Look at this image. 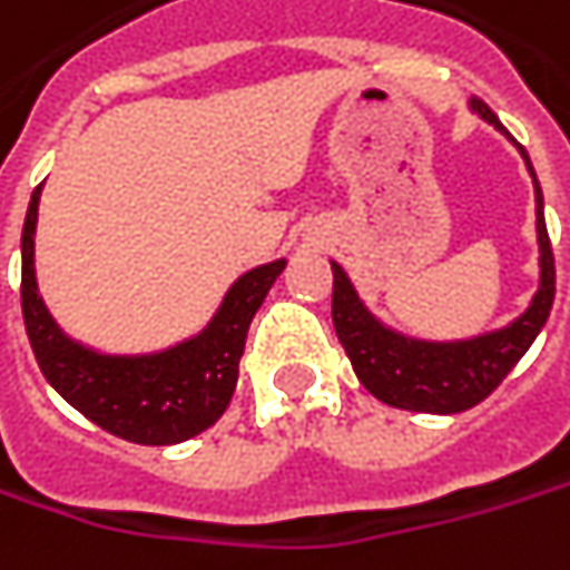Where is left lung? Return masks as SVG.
<instances>
[{"instance_id": "8db88e82", "label": "left lung", "mask_w": 570, "mask_h": 570, "mask_svg": "<svg viewBox=\"0 0 570 570\" xmlns=\"http://www.w3.org/2000/svg\"><path fill=\"white\" fill-rule=\"evenodd\" d=\"M471 108L503 130L498 115L481 99H471ZM527 159V150L520 147ZM532 173V166H529ZM535 183V173H532ZM535 230H539V292L510 327L459 340V343H423L384 330L358 301L346 272L333 263V327L356 368L358 382L379 401L420 413H462L481 404L507 372L523 358L539 330L546 327L552 301H556V253L542 217V188L535 183Z\"/></svg>"}]
</instances>
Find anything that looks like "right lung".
<instances>
[{
  "instance_id": "obj_1",
  "label": "right lung",
  "mask_w": 570,
  "mask_h": 570,
  "mask_svg": "<svg viewBox=\"0 0 570 570\" xmlns=\"http://www.w3.org/2000/svg\"><path fill=\"white\" fill-rule=\"evenodd\" d=\"M38 202L41 186L31 195L21 230V314L43 379L101 430L140 445H173L217 423L237 387L249 321L285 269V259L240 275L195 340L157 356H99L67 340L38 295Z\"/></svg>"
}]
</instances>
